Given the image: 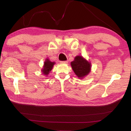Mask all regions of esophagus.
Here are the masks:
<instances>
[{
	"label": "esophagus",
	"mask_w": 131,
	"mask_h": 131,
	"mask_svg": "<svg viewBox=\"0 0 131 131\" xmlns=\"http://www.w3.org/2000/svg\"><path fill=\"white\" fill-rule=\"evenodd\" d=\"M61 63H64V64H68V61H61Z\"/></svg>",
	"instance_id": "esophagus-1"
}]
</instances>
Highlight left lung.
Wrapping results in <instances>:
<instances>
[{
  "label": "left lung",
  "mask_w": 131,
  "mask_h": 131,
  "mask_svg": "<svg viewBox=\"0 0 131 131\" xmlns=\"http://www.w3.org/2000/svg\"><path fill=\"white\" fill-rule=\"evenodd\" d=\"M70 65L74 73L79 79H83L89 74L91 69V63L80 55L74 58Z\"/></svg>",
  "instance_id": "8db88e82"
}]
</instances>
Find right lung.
Masks as SVG:
<instances>
[{"label":"right lung","instance_id":"obj_1","mask_svg":"<svg viewBox=\"0 0 131 131\" xmlns=\"http://www.w3.org/2000/svg\"><path fill=\"white\" fill-rule=\"evenodd\" d=\"M55 63V62H51L48 58L46 59L44 63L43 68L41 69V72L43 73V74L46 75V76H47L49 74V73L51 71L53 66Z\"/></svg>","mask_w":131,"mask_h":131}]
</instances>
